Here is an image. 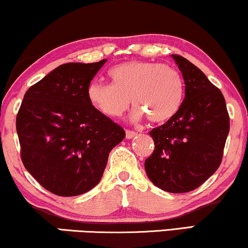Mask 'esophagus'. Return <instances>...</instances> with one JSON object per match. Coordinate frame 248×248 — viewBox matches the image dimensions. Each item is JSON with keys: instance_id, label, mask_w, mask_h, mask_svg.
I'll return each instance as SVG.
<instances>
[{"instance_id": "esophagus-1", "label": "esophagus", "mask_w": 248, "mask_h": 248, "mask_svg": "<svg viewBox=\"0 0 248 248\" xmlns=\"http://www.w3.org/2000/svg\"><path fill=\"white\" fill-rule=\"evenodd\" d=\"M137 134H138L137 132H134V131H130V130H126V139H128V140H130V139H133Z\"/></svg>"}]
</instances>
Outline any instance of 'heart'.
Segmentation results:
<instances>
[{
  "instance_id": "heart-1",
  "label": "heart",
  "mask_w": 248,
  "mask_h": 248,
  "mask_svg": "<svg viewBox=\"0 0 248 248\" xmlns=\"http://www.w3.org/2000/svg\"><path fill=\"white\" fill-rule=\"evenodd\" d=\"M110 83L93 81L87 88L88 100L108 117H120L131 103L132 118L144 116L164 123L177 113L183 100V81L178 71L167 64L148 61L122 63L108 71Z\"/></svg>"
}]
</instances>
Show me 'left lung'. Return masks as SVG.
<instances>
[{"label": "left lung", "mask_w": 248, "mask_h": 248, "mask_svg": "<svg viewBox=\"0 0 248 248\" xmlns=\"http://www.w3.org/2000/svg\"><path fill=\"white\" fill-rule=\"evenodd\" d=\"M182 72L185 98L177 113L152 128L155 151L144 162L148 177L169 193L198 188L221 164L229 115L221 91L199 67L171 55Z\"/></svg>", "instance_id": "8db88e82"}]
</instances>
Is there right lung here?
<instances>
[{"instance_id":"1","label":"right lung","mask_w":248,"mask_h":248,"mask_svg":"<svg viewBox=\"0 0 248 248\" xmlns=\"http://www.w3.org/2000/svg\"><path fill=\"white\" fill-rule=\"evenodd\" d=\"M107 60L66 63L25 93L16 133L27 170L47 191L76 196L103 177L111 149L125 131L96 109L87 88Z\"/></svg>"}]
</instances>
